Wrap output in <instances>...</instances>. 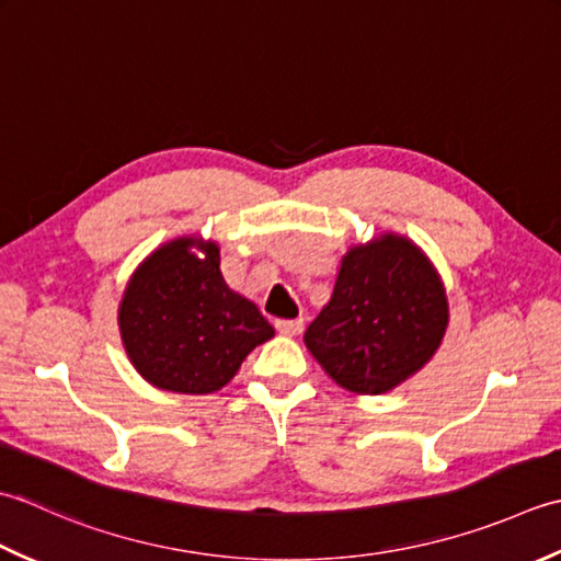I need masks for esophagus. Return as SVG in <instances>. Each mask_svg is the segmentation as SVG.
<instances>
[{"instance_id": "34e87169", "label": "esophagus", "mask_w": 561, "mask_h": 561, "mask_svg": "<svg viewBox=\"0 0 561 561\" xmlns=\"http://www.w3.org/2000/svg\"><path fill=\"white\" fill-rule=\"evenodd\" d=\"M276 329L283 336H297L305 329L302 319H276Z\"/></svg>"}]
</instances>
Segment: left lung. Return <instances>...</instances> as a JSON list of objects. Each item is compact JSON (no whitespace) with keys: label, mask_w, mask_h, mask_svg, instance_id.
<instances>
[{"label":"left lung","mask_w":561,"mask_h":561,"mask_svg":"<svg viewBox=\"0 0 561 561\" xmlns=\"http://www.w3.org/2000/svg\"><path fill=\"white\" fill-rule=\"evenodd\" d=\"M448 327V300L428 259L402 237L351 249L305 344L331 380L382 394L424 368Z\"/></svg>","instance_id":"8db88e82"}]
</instances>
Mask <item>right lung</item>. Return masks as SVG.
Returning a JSON list of instances; mask_svg holds the SVG:
<instances>
[{
  "mask_svg": "<svg viewBox=\"0 0 561 561\" xmlns=\"http://www.w3.org/2000/svg\"><path fill=\"white\" fill-rule=\"evenodd\" d=\"M176 239L137 268L121 302L125 351L147 382L184 394H208L232 380L239 365L273 336L254 302L227 288L220 249Z\"/></svg>",
  "mask_w": 561,
  "mask_h": 561,
  "instance_id": "right-lung-1",
  "label": "right lung"
}]
</instances>
